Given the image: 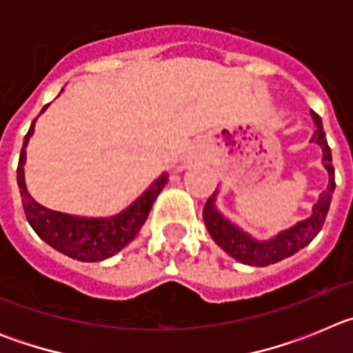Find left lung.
Listing matches in <instances>:
<instances>
[{"mask_svg": "<svg viewBox=\"0 0 353 353\" xmlns=\"http://www.w3.org/2000/svg\"><path fill=\"white\" fill-rule=\"evenodd\" d=\"M311 117L314 120L316 130L311 136V143H316L322 148V162L323 168L329 173V185L325 191L320 194L316 203L313 205V214L304 221H299L297 224H293L288 230L277 233L276 236L269 240H256L244 230H240L236 224L232 221H228L217 207H215V198H217V191L207 199L203 208V221L207 226L208 233L212 239L215 240V244L223 248L224 251L236 261L245 265H254V267H267V265L277 263V261L285 260V258L292 256L302 248L310 244L311 240L320 233L323 223H325L327 212L330 207V199H332V192H334V168H332V155H330V148L327 145L325 132H323L322 118L318 117L314 111H311Z\"/></svg>", "mask_w": 353, "mask_h": 353, "instance_id": "1", "label": "left lung"}]
</instances>
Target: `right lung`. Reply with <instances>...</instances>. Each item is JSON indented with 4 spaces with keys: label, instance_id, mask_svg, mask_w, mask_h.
<instances>
[{
    "label": "right lung",
    "instance_id": "right-lung-1",
    "mask_svg": "<svg viewBox=\"0 0 353 353\" xmlns=\"http://www.w3.org/2000/svg\"><path fill=\"white\" fill-rule=\"evenodd\" d=\"M48 108L49 104L43 105L40 114ZM35 121L37 118L31 121L30 130L24 136L17 166V185L23 198V208L28 223L43 242H48L56 251L63 252L74 260L102 261L105 258L114 256L139 233L148 217L150 208L168 183V174L162 173L134 203L111 217H77V215L61 214V212L42 207L31 198L26 182H24L26 146L35 132Z\"/></svg>",
    "mask_w": 353,
    "mask_h": 353
}]
</instances>
